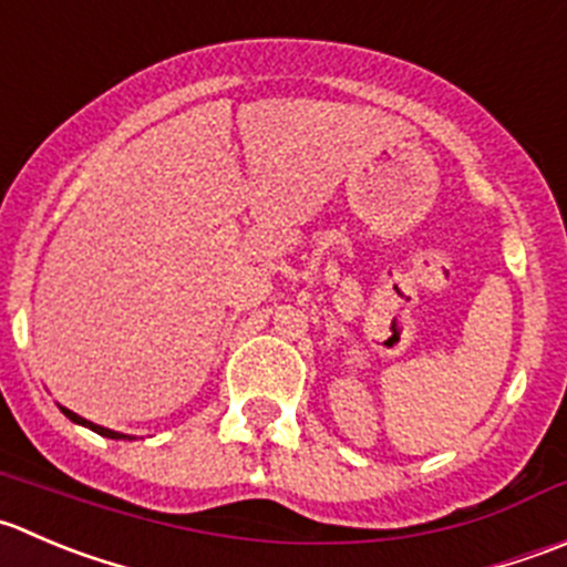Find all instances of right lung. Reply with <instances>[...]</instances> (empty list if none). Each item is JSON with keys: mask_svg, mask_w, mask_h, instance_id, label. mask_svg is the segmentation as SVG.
I'll list each match as a JSON object with an SVG mask.
<instances>
[{"mask_svg": "<svg viewBox=\"0 0 567 567\" xmlns=\"http://www.w3.org/2000/svg\"><path fill=\"white\" fill-rule=\"evenodd\" d=\"M60 410H63L65 415L71 417V421H74V423H82V426H87V430H93V432H96V435H102V437H113V441H121V437H126V435H118V432H113V430H104V426H96V423L85 421V417H82V415H76V412H71V410H65V406H60Z\"/></svg>", "mask_w": 567, "mask_h": 567, "instance_id": "add662e5", "label": "right lung"}]
</instances>
